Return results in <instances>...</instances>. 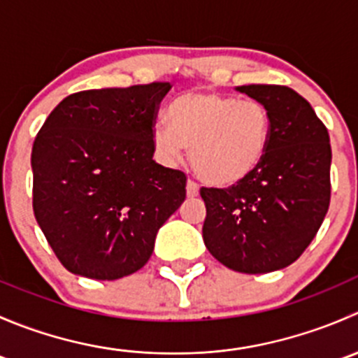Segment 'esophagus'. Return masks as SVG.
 <instances>
[{
  "label": "esophagus",
  "mask_w": 358,
  "mask_h": 358,
  "mask_svg": "<svg viewBox=\"0 0 358 358\" xmlns=\"http://www.w3.org/2000/svg\"><path fill=\"white\" fill-rule=\"evenodd\" d=\"M197 194H199V185H197L196 182H192V180H189V182H187V196L196 197Z\"/></svg>",
  "instance_id": "34e87169"
}]
</instances>
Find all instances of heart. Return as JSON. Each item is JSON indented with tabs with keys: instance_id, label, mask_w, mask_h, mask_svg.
Wrapping results in <instances>:
<instances>
[{
	"instance_id": "heart-1",
	"label": "heart",
	"mask_w": 358,
	"mask_h": 358,
	"mask_svg": "<svg viewBox=\"0 0 358 358\" xmlns=\"http://www.w3.org/2000/svg\"><path fill=\"white\" fill-rule=\"evenodd\" d=\"M168 124L150 129L157 159L175 164L189 149L192 171L213 187H232L248 178L265 157L272 117L262 102L194 90L168 107Z\"/></svg>"
}]
</instances>
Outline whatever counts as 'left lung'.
Wrapping results in <instances>:
<instances>
[{
    "label": "left lung",
    "mask_w": 358,
    "mask_h": 358,
    "mask_svg": "<svg viewBox=\"0 0 358 358\" xmlns=\"http://www.w3.org/2000/svg\"><path fill=\"white\" fill-rule=\"evenodd\" d=\"M236 90L268 109V150L262 164L237 185L202 187V239L230 270L275 272L301 256L326 218L333 157L329 133L312 106L287 86Z\"/></svg>",
    "instance_id": "obj_1"
}]
</instances>
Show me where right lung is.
Returning a JSON list of instances; mask_svg holds the SVG:
<instances>
[{
	"instance_id": "obj_1",
	"label": "right lung",
	"mask_w": 358,
	"mask_h": 358,
	"mask_svg": "<svg viewBox=\"0 0 358 358\" xmlns=\"http://www.w3.org/2000/svg\"><path fill=\"white\" fill-rule=\"evenodd\" d=\"M169 83L69 95L32 145V208L69 272L115 280L149 262L185 201L187 176L154 161L150 129Z\"/></svg>"
}]
</instances>
